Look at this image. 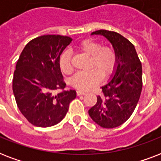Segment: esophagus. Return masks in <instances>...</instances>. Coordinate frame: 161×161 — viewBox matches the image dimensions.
<instances>
[{
  "instance_id": "obj_1",
  "label": "esophagus",
  "mask_w": 161,
  "mask_h": 161,
  "mask_svg": "<svg viewBox=\"0 0 161 161\" xmlns=\"http://www.w3.org/2000/svg\"><path fill=\"white\" fill-rule=\"evenodd\" d=\"M86 92L84 91H82V90H78L77 91V95L78 96H80V95H85L86 94Z\"/></svg>"
}]
</instances>
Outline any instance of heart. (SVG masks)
<instances>
[{
    "instance_id": "heart-1",
    "label": "heart",
    "mask_w": 161,
    "mask_h": 161,
    "mask_svg": "<svg viewBox=\"0 0 161 161\" xmlns=\"http://www.w3.org/2000/svg\"><path fill=\"white\" fill-rule=\"evenodd\" d=\"M78 48L91 56L90 67L93 68L88 73H77L72 79V84L82 90H88L100 83L103 74L104 77H108L114 72L117 65L118 56L112 47H102L100 42L93 39H86L81 42ZM59 67L65 74L72 73L73 66L68 51L61 55Z\"/></svg>"
}]
</instances>
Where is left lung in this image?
I'll return each mask as SVG.
<instances>
[{
	"mask_svg": "<svg viewBox=\"0 0 161 161\" xmlns=\"http://www.w3.org/2000/svg\"><path fill=\"white\" fill-rule=\"evenodd\" d=\"M112 44L118 63L110 80L101 87L102 95L88 110L91 119L99 126L112 129L123 125L134 112L142 90V65L135 46L118 32L107 30L93 31Z\"/></svg>",
	"mask_w": 161,
	"mask_h": 161,
	"instance_id": "left-lung-1",
	"label": "left lung"
}]
</instances>
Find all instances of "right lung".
<instances>
[{"instance_id":"add662e5","label":"right lung","mask_w":161,"mask_h":161,"mask_svg":"<svg viewBox=\"0 0 161 161\" xmlns=\"http://www.w3.org/2000/svg\"><path fill=\"white\" fill-rule=\"evenodd\" d=\"M73 39L45 35L26 44L16 63L12 89L24 117L37 127H50L60 122L76 98L75 90H65L59 67L60 55ZM61 90L57 95L54 92Z\"/></svg>"}]
</instances>
